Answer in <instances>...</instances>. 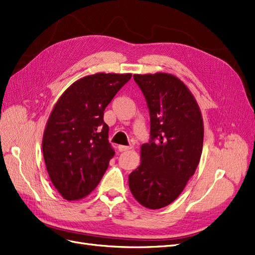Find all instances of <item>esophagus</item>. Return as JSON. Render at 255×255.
Listing matches in <instances>:
<instances>
[{"label": "esophagus", "mask_w": 255, "mask_h": 255, "mask_svg": "<svg viewBox=\"0 0 255 255\" xmlns=\"http://www.w3.org/2000/svg\"><path fill=\"white\" fill-rule=\"evenodd\" d=\"M131 148V146H119V150L121 152H123V151H128V150H130Z\"/></svg>", "instance_id": "34e87169"}]
</instances>
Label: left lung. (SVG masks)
<instances>
[{"mask_svg":"<svg viewBox=\"0 0 255 255\" xmlns=\"http://www.w3.org/2000/svg\"><path fill=\"white\" fill-rule=\"evenodd\" d=\"M150 116V139L140 147V165L129 174L135 200L149 209L171 204L200 163L204 125L186 85L167 73L134 74Z\"/></svg>","mask_w":255,"mask_h":255,"instance_id":"obj_1","label":"left lung"}]
</instances>
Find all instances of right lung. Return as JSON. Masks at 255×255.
<instances>
[{"instance_id":"right-lung-1","label":"right lung","mask_w":255,"mask_h":255,"mask_svg":"<svg viewBox=\"0 0 255 255\" xmlns=\"http://www.w3.org/2000/svg\"><path fill=\"white\" fill-rule=\"evenodd\" d=\"M130 79V73L88 75L56 102L42 148L50 180L65 200L88 195L106 172L115 151L108 142L104 110Z\"/></svg>"}]
</instances>
